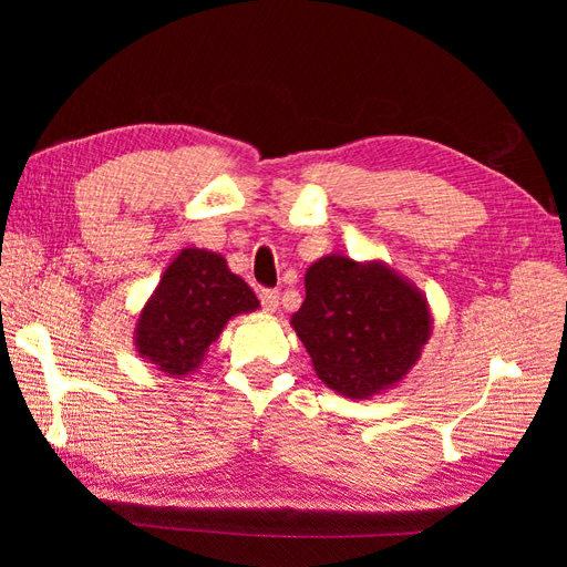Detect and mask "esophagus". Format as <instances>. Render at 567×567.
Here are the masks:
<instances>
[{
	"instance_id": "obj_1",
	"label": "esophagus",
	"mask_w": 567,
	"mask_h": 567,
	"mask_svg": "<svg viewBox=\"0 0 567 567\" xmlns=\"http://www.w3.org/2000/svg\"><path fill=\"white\" fill-rule=\"evenodd\" d=\"M260 305L265 311H277V307H280V295H277L275 290H262L260 292Z\"/></svg>"
}]
</instances>
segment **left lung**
<instances>
[{
	"label": "left lung",
	"mask_w": 567,
	"mask_h": 567,
	"mask_svg": "<svg viewBox=\"0 0 567 567\" xmlns=\"http://www.w3.org/2000/svg\"><path fill=\"white\" fill-rule=\"evenodd\" d=\"M305 290L290 323L317 378L336 394L370 400L419 363L433 331L431 307L388 262L331 252L309 265Z\"/></svg>",
	"instance_id": "8db88e82"
}]
</instances>
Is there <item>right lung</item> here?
<instances>
[{
	"label": "right lung",
	"mask_w": 567,
	"mask_h": 567,
	"mask_svg": "<svg viewBox=\"0 0 567 567\" xmlns=\"http://www.w3.org/2000/svg\"><path fill=\"white\" fill-rule=\"evenodd\" d=\"M258 307V297L244 277L228 270L224 256L183 248L141 309L136 353L167 378L192 375L226 323Z\"/></svg>",
	"instance_id": "obj_1"
}]
</instances>
